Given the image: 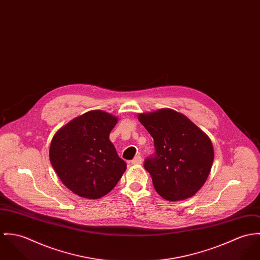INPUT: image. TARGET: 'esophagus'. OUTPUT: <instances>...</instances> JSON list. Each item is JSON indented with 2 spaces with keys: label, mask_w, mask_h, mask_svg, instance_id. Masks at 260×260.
<instances>
[{
  "label": "esophagus",
  "mask_w": 260,
  "mask_h": 260,
  "mask_svg": "<svg viewBox=\"0 0 260 260\" xmlns=\"http://www.w3.org/2000/svg\"><path fill=\"white\" fill-rule=\"evenodd\" d=\"M143 162V158L141 155H137L133 160H132V164L133 165H141Z\"/></svg>",
  "instance_id": "obj_1"
}]
</instances>
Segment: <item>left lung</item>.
Instances as JSON below:
<instances>
[{"label": "left lung", "instance_id": "obj_1", "mask_svg": "<svg viewBox=\"0 0 260 260\" xmlns=\"http://www.w3.org/2000/svg\"><path fill=\"white\" fill-rule=\"evenodd\" d=\"M154 141L155 153L144 161L156 192L177 202L193 197L210 173L214 152L210 139L189 118L171 109L140 114Z\"/></svg>", "mask_w": 260, "mask_h": 260}]
</instances>
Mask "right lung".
<instances>
[{
    "label": "right lung",
    "mask_w": 260,
    "mask_h": 260,
    "mask_svg": "<svg viewBox=\"0 0 260 260\" xmlns=\"http://www.w3.org/2000/svg\"><path fill=\"white\" fill-rule=\"evenodd\" d=\"M117 117L90 111L60 127L50 146V160L61 182L81 198L109 193L126 170L110 141Z\"/></svg>",
    "instance_id": "right-lung-1"
}]
</instances>
